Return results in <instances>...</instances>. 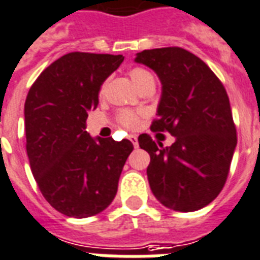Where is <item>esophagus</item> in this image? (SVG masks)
I'll list each match as a JSON object with an SVG mask.
<instances>
[{"label":"esophagus","instance_id":"esophagus-1","mask_svg":"<svg viewBox=\"0 0 260 260\" xmlns=\"http://www.w3.org/2000/svg\"><path fill=\"white\" fill-rule=\"evenodd\" d=\"M128 140L132 141V143L134 145V147L138 146V138H137L136 136H130V137H128Z\"/></svg>","mask_w":260,"mask_h":260}]
</instances>
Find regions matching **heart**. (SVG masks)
<instances>
[{"label": "heart", "mask_w": 260, "mask_h": 260, "mask_svg": "<svg viewBox=\"0 0 260 260\" xmlns=\"http://www.w3.org/2000/svg\"><path fill=\"white\" fill-rule=\"evenodd\" d=\"M128 74H130V78L138 90H141L142 87L147 86V84H155L154 76L150 71H147L146 68L136 67L130 70ZM118 122L126 128H136L140 123V115L137 113H133V111H128V110H123L118 115Z\"/></svg>", "instance_id": "heart-1"}]
</instances>
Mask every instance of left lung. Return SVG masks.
Here are the masks:
<instances>
[{"instance_id":"8db88e82","label":"left lung","mask_w":260,"mask_h":260,"mask_svg":"<svg viewBox=\"0 0 260 260\" xmlns=\"http://www.w3.org/2000/svg\"><path fill=\"white\" fill-rule=\"evenodd\" d=\"M136 61L151 68L162 84L150 130L176 138L166 147L147 134L138 138L150 154L151 192L173 211L204 208L227 181L238 142L227 91L200 57L180 47L146 49Z\"/></svg>"}]
</instances>
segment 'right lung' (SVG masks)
<instances>
[{
  "instance_id": "1",
  "label": "right lung",
  "mask_w": 260,
  "mask_h": 260,
  "mask_svg": "<svg viewBox=\"0 0 260 260\" xmlns=\"http://www.w3.org/2000/svg\"><path fill=\"white\" fill-rule=\"evenodd\" d=\"M122 55L71 52L47 67L25 101L26 153L33 177L49 204L70 217L105 211L134 146L128 140L92 138L86 132L106 79Z\"/></svg>"
}]
</instances>
